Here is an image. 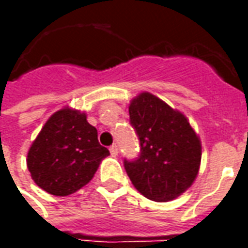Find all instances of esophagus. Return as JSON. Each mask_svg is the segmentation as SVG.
<instances>
[{
    "label": "esophagus",
    "mask_w": 248,
    "mask_h": 248,
    "mask_svg": "<svg viewBox=\"0 0 248 248\" xmlns=\"http://www.w3.org/2000/svg\"><path fill=\"white\" fill-rule=\"evenodd\" d=\"M108 150H110V154H111L113 156L118 155V146H117V145H111V146H110V149H108Z\"/></svg>",
    "instance_id": "1"
}]
</instances>
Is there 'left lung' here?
I'll use <instances>...</instances> for the list:
<instances>
[{"label":"left lung","mask_w":248,"mask_h":248,"mask_svg":"<svg viewBox=\"0 0 248 248\" xmlns=\"http://www.w3.org/2000/svg\"><path fill=\"white\" fill-rule=\"evenodd\" d=\"M129 114L140 146L138 158L124 161L130 181L147 199H175L197 178L201 140L182 113L150 93L135 97Z\"/></svg>","instance_id":"left-lung-1"}]
</instances>
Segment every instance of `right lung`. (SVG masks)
<instances>
[{"mask_svg": "<svg viewBox=\"0 0 248 248\" xmlns=\"http://www.w3.org/2000/svg\"><path fill=\"white\" fill-rule=\"evenodd\" d=\"M108 154L86 114L65 108L47 119L30 146L26 162L37 186L51 195L66 197L90 182Z\"/></svg>", "mask_w": 248, "mask_h": 248, "instance_id": "add662e5", "label": "right lung"}]
</instances>
